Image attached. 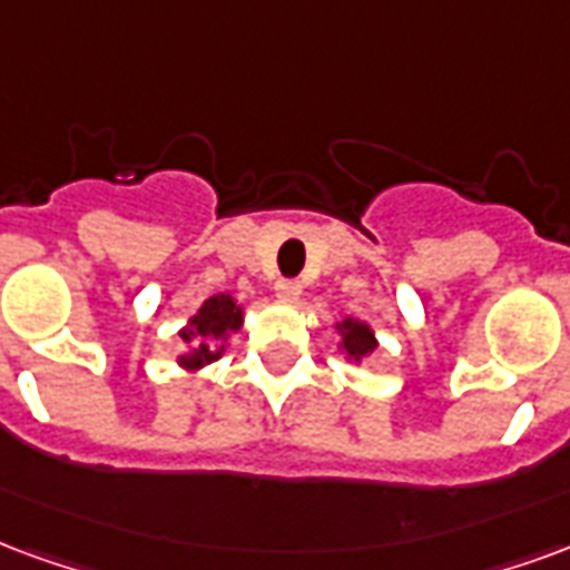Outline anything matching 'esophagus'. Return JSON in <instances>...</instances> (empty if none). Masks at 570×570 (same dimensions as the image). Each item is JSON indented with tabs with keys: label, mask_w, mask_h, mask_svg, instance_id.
<instances>
[{
	"label": "esophagus",
	"mask_w": 570,
	"mask_h": 570,
	"mask_svg": "<svg viewBox=\"0 0 570 570\" xmlns=\"http://www.w3.org/2000/svg\"><path fill=\"white\" fill-rule=\"evenodd\" d=\"M274 293L281 298H286V302H296V298L302 296V284L293 281V277H281V281L274 284Z\"/></svg>",
	"instance_id": "1"
}]
</instances>
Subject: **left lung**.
Instances as JSON below:
<instances>
[{
    "label": "left lung",
    "instance_id": "1",
    "mask_svg": "<svg viewBox=\"0 0 570 570\" xmlns=\"http://www.w3.org/2000/svg\"><path fill=\"white\" fill-rule=\"evenodd\" d=\"M377 347V341L371 335V328L365 323H353V320H344V350L350 356H365L371 350Z\"/></svg>",
    "mask_w": 570,
    "mask_h": 570
}]
</instances>
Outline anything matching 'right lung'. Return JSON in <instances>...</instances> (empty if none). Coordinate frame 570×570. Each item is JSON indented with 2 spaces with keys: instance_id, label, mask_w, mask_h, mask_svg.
Here are the masks:
<instances>
[{
  "instance_id": "1",
  "label": "right lung",
  "mask_w": 570,
  "mask_h": 570,
  "mask_svg": "<svg viewBox=\"0 0 570 570\" xmlns=\"http://www.w3.org/2000/svg\"><path fill=\"white\" fill-rule=\"evenodd\" d=\"M242 326V307L232 302V296L208 298L196 317L189 320V328L180 332V338L189 344V356H184V365L199 368L205 362L220 360L226 332H235Z\"/></svg>"
}]
</instances>
